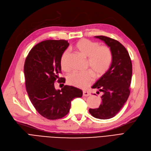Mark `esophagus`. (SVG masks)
I'll return each instance as SVG.
<instances>
[{
	"label": "esophagus",
	"mask_w": 151,
	"mask_h": 151,
	"mask_svg": "<svg viewBox=\"0 0 151 151\" xmlns=\"http://www.w3.org/2000/svg\"><path fill=\"white\" fill-rule=\"evenodd\" d=\"M91 95V93H90V92H88V91H83V96H90Z\"/></svg>",
	"instance_id": "34e87169"
}]
</instances>
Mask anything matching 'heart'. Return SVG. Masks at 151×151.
Returning <instances> with one entry per match:
<instances>
[{
    "mask_svg": "<svg viewBox=\"0 0 151 151\" xmlns=\"http://www.w3.org/2000/svg\"><path fill=\"white\" fill-rule=\"evenodd\" d=\"M76 48L87 58V67L92 70L84 72H72L67 76L69 84L77 87L85 89L89 86L94 77H100L104 75L111 66L112 54L111 49L107 45H100L95 41L83 39L79 40L75 45ZM69 51L65 50L60 58V65L64 70H69L68 56Z\"/></svg>",
    "mask_w": 151,
    "mask_h": 151,
    "instance_id": "heart-1",
    "label": "heart"
}]
</instances>
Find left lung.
<instances>
[{"instance_id": "obj_1", "label": "left lung", "mask_w": 151, "mask_h": 151, "mask_svg": "<svg viewBox=\"0 0 151 151\" xmlns=\"http://www.w3.org/2000/svg\"><path fill=\"white\" fill-rule=\"evenodd\" d=\"M110 47L112 59L110 68L92 87L102 92L99 108L89 109V113L97 119L112 118L120 111L130 94L132 65L127 49L119 41L106 36H95ZM95 95V94H94Z\"/></svg>"}]
</instances>
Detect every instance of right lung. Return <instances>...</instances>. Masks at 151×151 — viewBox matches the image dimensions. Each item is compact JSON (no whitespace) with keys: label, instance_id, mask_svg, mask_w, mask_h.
<instances>
[{"label":"right lung","instance_id":"1","mask_svg":"<svg viewBox=\"0 0 151 151\" xmlns=\"http://www.w3.org/2000/svg\"><path fill=\"white\" fill-rule=\"evenodd\" d=\"M69 44L65 40L42 41L29 52L24 64L26 90L34 107L44 117L55 120L69 113L71 101L82 96V91L73 86H64L55 89L57 79L65 83L61 72L60 58Z\"/></svg>","mask_w":151,"mask_h":151}]
</instances>
